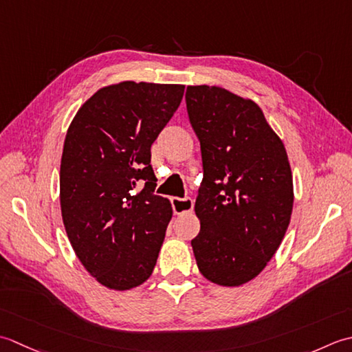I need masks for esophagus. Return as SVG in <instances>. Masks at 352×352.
<instances>
[{
    "mask_svg": "<svg viewBox=\"0 0 352 352\" xmlns=\"http://www.w3.org/2000/svg\"><path fill=\"white\" fill-rule=\"evenodd\" d=\"M171 206H173V211L177 216H182V214H190L192 212V208H195V202H192L191 197H171Z\"/></svg>",
    "mask_w": 352,
    "mask_h": 352,
    "instance_id": "1",
    "label": "esophagus"
}]
</instances>
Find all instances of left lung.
Masks as SVG:
<instances>
[{
	"label": "left lung",
	"instance_id": "obj_1",
	"mask_svg": "<svg viewBox=\"0 0 352 352\" xmlns=\"http://www.w3.org/2000/svg\"><path fill=\"white\" fill-rule=\"evenodd\" d=\"M190 123L204 181L191 240L197 267L223 287L249 283L275 255L290 223L293 177L284 142L250 98L219 86H188Z\"/></svg>",
	"mask_w": 352,
	"mask_h": 352
}]
</instances>
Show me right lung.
Masks as SVG:
<instances>
[{"label":"right lung","instance_id":"obj_1","mask_svg":"<svg viewBox=\"0 0 352 352\" xmlns=\"http://www.w3.org/2000/svg\"><path fill=\"white\" fill-rule=\"evenodd\" d=\"M184 85L120 82L98 89L68 127L60 160V210L68 240L89 275L111 290L146 283L173 216L153 195L150 147L173 117ZM145 181L138 192L135 184Z\"/></svg>","mask_w":352,"mask_h":352}]
</instances>
